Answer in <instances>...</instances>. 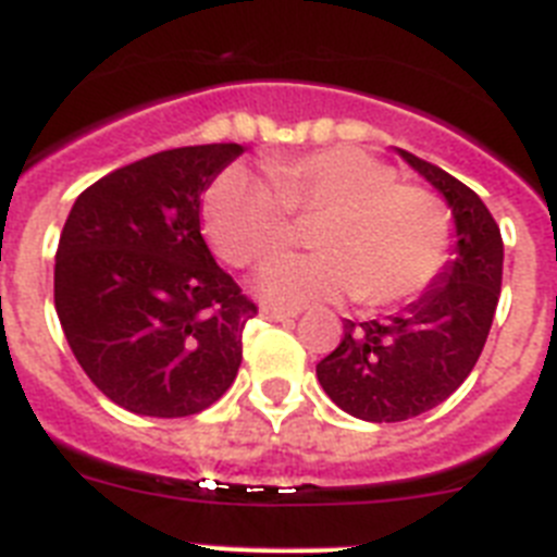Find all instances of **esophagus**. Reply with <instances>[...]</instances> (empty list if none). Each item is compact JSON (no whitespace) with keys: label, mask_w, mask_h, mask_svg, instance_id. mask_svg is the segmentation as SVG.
<instances>
[{"label":"esophagus","mask_w":557,"mask_h":557,"mask_svg":"<svg viewBox=\"0 0 557 557\" xmlns=\"http://www.w3.org/2000/svg\"><path fill=\"white\" fill-rule=\"evenodd\" d=\"M260 317L269 319V322H288V319L297 317V311H283V308L265 306V308H260Z\"/></svg>","instance_id":"34e87169"}]
</instances>
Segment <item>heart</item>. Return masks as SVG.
Masks as SVG:
<instances>
[{"label":"heart","instance_id":"b5f03b06","mask_svg":"<svg viewBox=\"0 0 557 557\" xmlns=\"http://www.w3.org/2000/svg\"><path fill=\"white\" fill-rule=\"evenodd\" d=\"M269 182L230 171L205 205L210 244L232 265H255L292 244L294 219H317V255H285L255 277L274 308L352 297L386 308L434 283L451 251V215L434 193L398 185L379 157L361 148H327L269 162Z\"/></svg>","mask_w":557,"mask_h":557}]
</instances>
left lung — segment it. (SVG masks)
Segmentation results:
<instances>
[{
  "label": "left lung",
  "mask_w": 557,
  "mask_h": 557,
  "mask_svg": "<svg viewBox=\"0 0 557 557\" xmlns=\"http://www.w3.org/2000/svg\"><path fill=\"white\" fill-rule=\"evenodd\" d=\"M398 157L446 198L454 246L414 302L386 319H345L338 347L317 364L327 398L370 423L418 418L457 393L485 347L502 294L505 246L482 198L437 164L400 148Z\"/></svg>",
  "instance_id": "1"
}]
</instances>
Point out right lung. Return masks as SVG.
Returning <instances> with one entry per match:
<instances>
[{
  "mask_svg": "<svg viewBox=\"0 0 557 557\" xmlns=\"http://www.w3.org/2000/svg\"><path fill=\"white\" fill-rule=\"evenodd\" d=\"M235 143L153 153L75 198L55 251V311L77 364L134 414L187 418L221 398L258 308L201 238V193Z\"/></svg>",
  "mask_w": 557,
  "mask_h": 557,
  "instance_id": "obj_1",
  "label": "right lung"
}]
</instances>
